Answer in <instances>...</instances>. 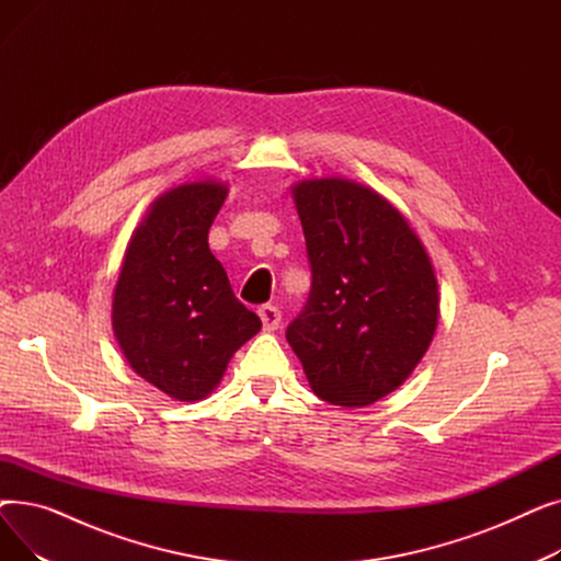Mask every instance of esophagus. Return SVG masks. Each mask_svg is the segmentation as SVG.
<instances>
[{
	"instance_id": "1",
	"label": "esophagus",
	"mask_w": 561,
	"mask_h": 561,
	"mask_svg": "<svg viewBox=\"0 0 561 561\" xmlns=\"http://www.w3.org/2000/svg\"><path fill=\"white\" fill-rule=\"evenodd\" d=\"M259 318H261V322H263V330H265V332H275V330H279L282 311H279L277 307H273V305H263V307L259 309Z\"/></svg>"
}]
</instances>
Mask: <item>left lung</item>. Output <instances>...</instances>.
I'll list each match as a JSON object with an SVG mask.
<instances>
[{
	"label": "left lung",
	"instance_id": "8db88e82",
	"mask_svg": "<svg viewBox=\"0 0 561 561\" xmlns=\"http://www.w3.org/2000/svg\"><path fill=\"white\" fill-rule=\"evenodd\" d=\"M290 193L311 293L286 341L320 400L368 407L404 385L434 339V265L409 220L377 191L320 176Z\"/></svg>",
	"mask_w": 561,
	"mask_h": 561
}]
</instances>
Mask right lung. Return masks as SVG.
<instances>
[{"label": "right lung", "mask_w": 561, "mask_h": 561, "mask_svg": "<svg viewBox=\"0 0 561 561\" xmlns=\"http://www.w3.org/2000/svg\"><path fill=\"white\" fill-rule=\"evenodd\" d=\"M229 188L216 180L159 195L125 250L111 322L138 377L180 402L204 400L261 320L236 300L209 250V229Z\"/></svg>", "instance_id": "right-lung-1"}]
</instances>
